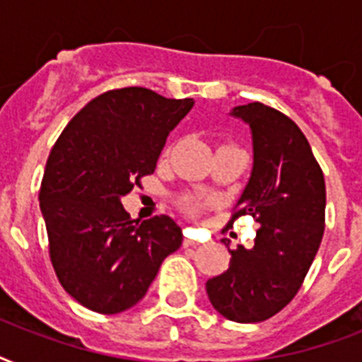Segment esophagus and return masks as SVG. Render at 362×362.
I'll use <instances>...</instances> for the list:
<instances>
[{
  "mask_svg": "<svg viewBox=\"0 0 362 362\" xmlns=\"http://www.w3.org/2000/svg\"><path fill=\"white\" fill-rule=\"evenodd\" d=\"M184 246H186V247L199 246V240H195V238H193L189 233H186V238H184Z\"/></svg>",
  "mask_w": 362,
  "mask_h": 362,
  "instance_id": "esophagus-1",
  "label": "esophagus"
}]
</instances>
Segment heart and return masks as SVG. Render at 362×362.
Listing matches in <instances>:
<instances>
[{"mask_svg":"<svg viewBox=\"0 0 362 362\" xmlns=\"http://www.w3.org/2000/svg\"><path fill=\"white\" fill-rule=\"evenodd\" d=\"M209 201H203V199H195V197H186L182 199V210L189 216H199L204 210Z\"/></svg>","mask_w":362,"mask_h":362,"instance_id":"heart-1","label":"heart"}]
</instances>
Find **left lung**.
<instances>
[{"mask_svg": "<svg viewBox=\"0 0 362 362\" xmlns=\"http://www.w3.org/2000/svg\"><path fill=\"white\" fill-rule=\"evenodd\" d=\"M250 125L253 169L227 226L261 223L252 250H229L226 272L206 281L212 306L237 323H257L291 303L325 231V178L298 125L263 103L235 107Z\"/></svg>", "mask_w": 362, "mask_h": 362, "instance_id": "1", "label": "left lung"}]
</instances>
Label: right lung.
Here are the masks:
<instances>
[{"label":"right lung","mask_w":362,"mask_h":362,"mask_svg":"<svg viewBox=\"0 0 362 362\" xmlns=\"http://www.w3.org/2000/svg\"><path fill=\"white\" fill-rule=\"evenodd\" d=\"M193 99L148 88L110 90L81 109L50 150L39 203L59 284L98 314L135 306L182 229L169 216L139 223L120 199L152 175L167 135Z\"/></svg>","instance_id":"1"}]
</instances>
